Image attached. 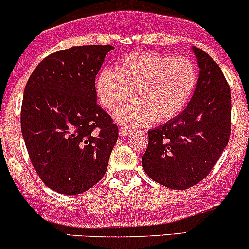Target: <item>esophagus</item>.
Returning a JSON list of instances; mask_svg holds the SVG:
<instances>
[{
  "instance_id": "esophagus-1",
  "label": "esophagus",
  "mask_w": 249,
  "mask_h": 249,
  "mask_svg": "<svg viewBox=\"0 0 249 249\" xmlns=\"http://www.w3.org/2000/svg\"><path fill=\"white\" fill-rule=\"evenodd\" d=\"M129 134H131V129H129V127H120L119 129L120 136H127Z\"/></svg>"
}]
</instances>
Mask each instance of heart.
<instances>
[{
	"label": "heart",
	"instance_id": "obj_1",
	"mask_svg": "<svg viewBox=\"0 0 249 249\" xmlns=\"http://www.w3.org/2000/svg\"><path fill=\"white\" fill-rule=\"evenodd\" d=\"M196 66L185 57L153 52L127 54L115 70H104L96 79L97 99L126 126H143L152 122L165 123L177 117L194 92Z\"/></svg>",
	"mask_w": 249,
	"mask_h": 249
}]
</instances>
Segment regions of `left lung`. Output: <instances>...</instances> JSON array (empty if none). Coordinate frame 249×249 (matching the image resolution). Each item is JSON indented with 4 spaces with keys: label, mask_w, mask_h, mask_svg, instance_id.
Masks as SVG:
<instances>
[{
    "label": "left lung",
    "mask_w": 249,
    "mask_h": 249,
    "mask_svg": "<svg viewBox=\"0 0 249 249\" xmlns=\"http://www.w3.org/2000/svg\"><path fill=\"white\" fill-rule=\"evenodd\" d=\"M200 73L196 88L180 114L148 131L142 157L145 173L164 187L183 190L201 182L229 142L231 94L217 62L193 47Z\"/></svg>",
    "instance_id": "left-lung-1"
}]
</instances>
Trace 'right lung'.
I'll return each mask as SVG.
<instances>
[{"mask_svg": "<svg viewBox=\"0 0 249 249\" xmlns=\"http://www.w3.org/2000/svg\"><path fill=\"white\" fill-rule=\"evenodd\" d=\"M112 46H80L42 60L21 105V132L44 184L66 195L94 187L106 173L118 126L97 105L95 78Z\"/></svg>", "mask_w": 249, "mask_h": 249, "instance_id": "add662e5", "label": "right lung"}]
</instances>
